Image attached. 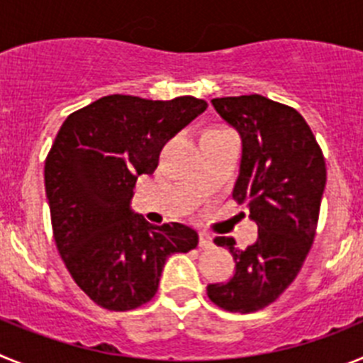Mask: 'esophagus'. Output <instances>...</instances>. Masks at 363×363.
Returning <instances> with one entry per match:
<instances>
[{"instance_id": "esophagus-1", "label": "esophagus", "mask_w": 363, "mask_h": 363, "mask_svg": "<svg viewBox=\"0 0 363 363\" xmlns=\"http://www.w3.org/2000/svg\"><path fill=\"white\" fill-rule=\"evenodd\" d=\"M200 247L201 249H211L213 247V236L209 233H205V230L200 233Z\"/></svg>"}]
</instances>
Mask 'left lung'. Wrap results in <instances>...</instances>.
<instances>
[{
	"instance_id": "left-lung-1",
	"label": "left lung",
	"mask_w": 363,
	"mask_h": 363,
	"mask_svg": "<svg viewBox=\"0 0 363 363\" xmlns=\"http://www.w3.org/2000/svg\"><path fill=\"white\" fill-rule=\"evenodd\" d=\"M220 118L242 138L233 198L247 203L258 240L245 251L227 236L234 277L207 285V296L230 313H255L284 293L313 245L325 189V160L307 121L293 107L259 94L214 98Z\"/></svg>"
}]
</instances>
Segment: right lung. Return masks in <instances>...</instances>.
<instances>
[{"instance_id": "add662e5", "label": "right lung", "mask_w": 363, "mask_h": 363, "mask_svg": "<svg viewBox=\"0 0 363 363\" xmlns=\"http://www.w3.org/2000/svg\"><path fill=\"white\" fill-rule=\"evenodd\" d=\"M207 108L179 96L152 101L112 94L72 112L45 162L54 240L70 277L94 303L130 311L156 294L167 258L198 245L184 223L150 225L130 200L172 136Z\"/></svg>"}]
</instances>
